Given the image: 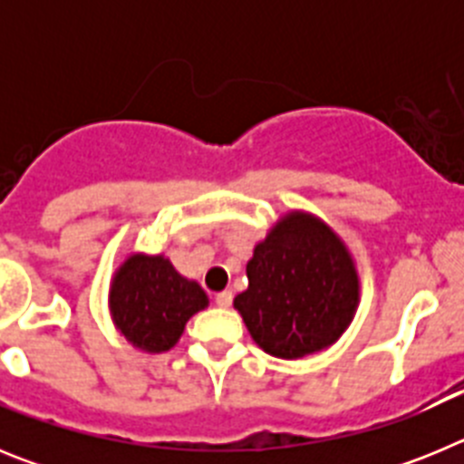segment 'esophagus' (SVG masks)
Listing matches in <instances>:
<instances>
[{
  "label": "esophagus",
  "mask_w": 464,
  "mask_h": 464,
  "mask_svg": "<svg viewBox=\"0 0 464 464\" xmlns=\"http://www.w3.org/2000/svg\"><path fill=\"white\" fill-rule=\"evenodd\" d=\"M216 304H218L220 309H227V306L232 304V290H223V293L216 295Z\"/></svg>",
  "instance_id": "34e87169"
}]
</instances>
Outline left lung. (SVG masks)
Instances as JSON below:
<instances>
[{"label": "left lung", "instance_id": "left-lung-1", "mask_svg": "<svg viewBox=\"0 0 464 464\" xmlns=\"http://www.w3.org/2000/svg\"><path fill=\"white\" fill-rule=\"evenodd\" d=\"M248 288L235 297L253 342L274 358L318 353L342 337L360 302L346 244L321 218L285 213L253 248Z\"/></svg>", "mask_w": 464, "mask_h": 464}]
</instances>
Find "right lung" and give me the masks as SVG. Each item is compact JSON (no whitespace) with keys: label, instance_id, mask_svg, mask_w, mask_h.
<instances>
[{"label":"right lung","instance_id":"right-lung-1","mask_svg":"<svg viewBox=\"0 0 464 464\" xmlns=\"http://www.w3.org/2000/svg\"><path fill=\"white\" fill-rule=\"evenodd\" d=\"M207 304L202 285L181 276L165 256L132 253L111 278L113 323L127 342L146 353H165L176 346L186 323Z\"/></svg>","mask_w":464,"mask_h":464}]
</instances>
